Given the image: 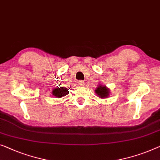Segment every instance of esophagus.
I'll return each mask as SVG.
<instances>
[{
	"instance_id": "34e87169",
	"label": "esophagus",
	"mask_w": 160,
	"mask_h": 160,
	"mask_svg": "<svg viewBox=\"0 0 160 160\" xmlns=\"http://www.w3.org/2000/svg\"><path fill=\"white\" fill-rule=\"evenodd\" d=\"M78 84L79 86H84V81H78Z\"/></svg>"
}]
</instances>
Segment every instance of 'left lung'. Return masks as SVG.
I'll return each instance as SVG.
<instances>
[{
  "mask_svg": "<svg viewBox=\"0 0 160 160\" xmlns=\"http://www.w3.org/2000/svg\"><path fill=\"white\" fill-rule=\"evenodd\" d=\"M95 93L97 94V95L99 97H100V98H107V97L110 95V89H108V88L106 87L105 86L103 87V86L102 85H99L95 89Z\"/></svg>",
  "mask_w": 160,
  "mask_h": 160,
  "instance_id": "obj_1",
  "label": "left lung"
}]
</instances>
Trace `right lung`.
<instances>
[{
  "label": "right lung",
  "instance_id": "add662e5",
  "mask_svg": "<svg viewBox=\"0 0 160 160\" xmlns=\"http://www.w3.org/2000/svg\"><path fill=\"white\" fill-rule=\"evenodd\" d=\"M69 93V91H68V89L66 87H58L55 88L52 91V94L53 96L58 97V98H61L62 97H64L67 95Z\"/></svg>",
  "mask_w": 160,
  "mask_h": 160
}]
</instances>
